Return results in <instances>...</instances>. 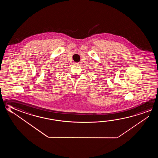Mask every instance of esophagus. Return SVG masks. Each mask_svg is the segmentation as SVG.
Segmentation results:
<instances>
[{
	"label": "esophagus",
	"instance_id": "esophagus-1",
	"mask_svg": "<svg viewBox=\"0 0 158 158\" xmlns=\"http://www.w3.org/2000/svg\"><path fill=\"white\" fill-rule=\"evenodd\" d=\"M74 64H75V65H79V63H74Z\"/></svg>",
	"mask_w": 158,
	"mask_h": 158
}]
</instances>
